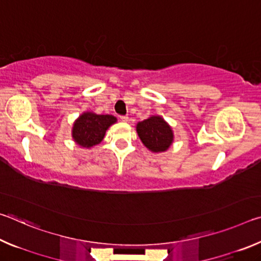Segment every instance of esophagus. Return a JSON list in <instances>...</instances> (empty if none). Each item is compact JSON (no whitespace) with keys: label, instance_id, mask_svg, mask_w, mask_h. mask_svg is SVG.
I'll return each instance as SVG.
<instances>
[{"label":"esophagus","instance_id":"1","mask_svg":"<svg viewBox=\"0 0 261 261\" xmlns=\"http://www.w3.org/2000/svg\"><path fill=\"white\" fill-rule=\"evenodd\" d=\"M120 118H121V121H123V122L129 121V116H127V115H122V116H120Z\"/></svg>","mask_w":261,"mask_h":261}]
</instances>
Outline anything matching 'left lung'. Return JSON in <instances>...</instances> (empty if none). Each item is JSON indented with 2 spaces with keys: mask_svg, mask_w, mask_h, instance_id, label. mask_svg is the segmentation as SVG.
Here are the masks:
<instances>
[{
  "mask_svg": "<svg viewBox=\"0 0 261 261\" xmlns=\"http://www.w3.org/2000/svg\"><path fill=\"white\" fill-rule=\"evenodd\" d=\"M143 144L152 152H165L173 143V131L160 116H152L137 124Z\"/></svg>",
  "mask_w": 261,
  "mask_h": 261,
  "instance_id": "obj_1",
  "label": "left lung"
}]
</instances>
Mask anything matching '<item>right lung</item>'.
<instances>
[{"label": "right lung", "mask_w": 261, "mask_h": 261, "mask_svg": "<svg viewBox=\"0 0 261 261\" xmlns=\"http://www.w3.org/2000/svg\"><path fill=\"white\" fill-rule=\"evenodd\" d=\"M115 122H116V117L112 115L84 113L73 124L72 137L81 146L92 147L101 143L106 130Z\"/></svg>", "instance_id": "right-lung-1"}]
</instances>
